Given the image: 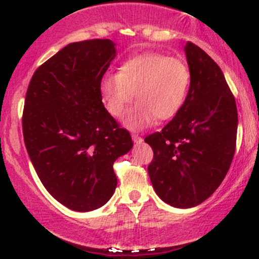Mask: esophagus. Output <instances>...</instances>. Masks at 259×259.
Returning <instances> with one entry per match:
<instances>
[{
  "label": "esophagus",
  "instance_id": "1",
  "mask_svg": "<svg viewBox=\"0 0 259 259\" xmlns=\"http://www.w3.org/2000/svg\"><path fill=\"white\" fill-rule=\"evenodd\" d=\"M132 138H133V142L137 143V144H140V143H143V138L140 137V135H138V134H133V135H132Z\"/></svg>",
  "mask_w": 259,
  "mask_h": 259
}]
</instances>
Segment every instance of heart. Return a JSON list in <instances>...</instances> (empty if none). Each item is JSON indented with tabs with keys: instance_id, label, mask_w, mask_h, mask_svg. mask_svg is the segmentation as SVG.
<instances>
[{
	"instance_id": "obj_1",
	"label": "heart",
	"mask_w": 259,
	"mask_h": 259,
	"mask_svg": "<svg viewBox=\"0 0 259 259\" xmlns=\"http://www.w3.org/2000/svg\"><path fill=\"white\" fill-rule=\"evenodd\" d=\"M190 82L192 74L187 62L146 51L124 60L116 74L104 75L100 94L106 111L114 117L124 115L135 95L138 103L125 115L124 125L140 132L156 119H173L187 101Z\"/></svg>"
}]
</instances>
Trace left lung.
<instances>
[{
  "instance_id": "obj_1",
  "label": "left lung",
  "mask_w": 259,
  "mask_h": 259,
  "mask_svg": "<svg viewBox=\"0 0 259 259\" xmlns=\"http://www.w3.org/2000/svg\"><path fill=\"white\" fill-rule=\"evenodd\" d=\"M192 82L182 110L145 138L154 156L148 171L161 200L192 208L221 185L236 151V99L221 67L193 42L185 45Z\"/></svg>"
}]
</instances>
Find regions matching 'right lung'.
Returning <instances> with one entry per match:
<instances>
[{
	"label": "right lung",
	"instance_id": "add662e5",
	"mask_svg": "<svg viewBox=\"0 0 259 259\" xmlns=\"http://www.w3.org/2000/svg\"><path fill=\"white\" fill-rule=\"evenodd\" d=\"M114 45L94 38L65 46L37 67L26 93L27 153L44 187L72 210L98 209L110 199L117 183L114 161L133 146L100 94Z\"/></svg>",
	"mask_w": 259,
	"mask_h": 259
}]
</instances>
